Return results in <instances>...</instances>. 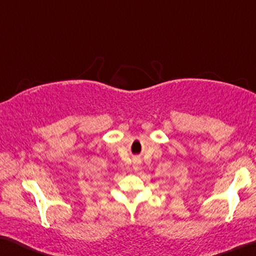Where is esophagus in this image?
<instances>
[{"mask_svg": "<svg viewBox=\"0 0 256 256\" xmlns=\"http://www.w3.org/2000/svg\"><path fill=\"white\" fill-rule=\"evenodd\" d=\"M133 169H134V170L139 169V163L138 162H134V164H133Z\"/></svg>", "mask_w": 256, "mask_h": 256, "instance_id": "34e87169", "label": "esophagus"}]
</instances>
